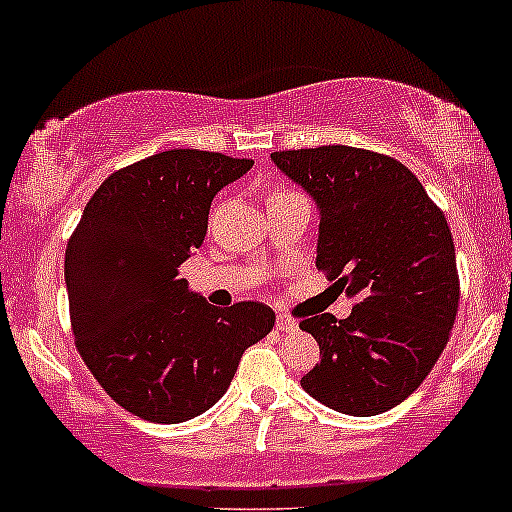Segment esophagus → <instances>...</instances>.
<instances>
[{
	"label": "esophagus",
	"mask_w": 512,
	"mask_h": 512,
	"mask_svg": "<svg viewBox=\"0 0 512 512\" xmlns=\"http://www.w3.org/2000/svg\"><path fill=\"white\" fill-rule=\"evenodd\" d=\"M276 329H280V332H295V329H298V322L290 320V317H285V315H278Z\"/></svg>",
	"instance_id": "34e87169"
}]
</instances>
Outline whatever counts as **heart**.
<instances>
[{
    "label": "heart",
    "instance_id": "heart-1",
    "mask_svg": "<svg viewBox=\"0 0 512 512\" xmlns=\"http://www.w3.org/2000/svg\"><path fill=\"white\" fill-rule=\"evenodd\" d=\"M283 195H290V190H276V192H271V195H268V200H271V197H283Z\"/></svg>",
    "mask_w": 512,
    "mask_h": 512
}]
</instances>
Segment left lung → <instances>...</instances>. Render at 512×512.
I'll return each instance as SVG.
<instances>
[{"instance_id":"1","label":"left lung","mask_w":512,"mask_h":512,"mask_svg":"<svg viewBox=\"0 0 512 512\" xmlns=\"http://www.w3.org/2000/svg\"><path fill=\"white\" fill-rule=\"evenodd\" d=\"M271 158L320 207L317 271L354 298L346 320L322 312L300 322L320 344L300 386L346 415L395 408L437 364L459 310L447 217L383 153L337 144Z\"/></svg>"}]
</instances>
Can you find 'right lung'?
I'll return each instance as SVG.
<instances>
[{"label":"right lung","instance_id":"1","mask_svg":"<svg viewBox=\"0 0 512 512\" xmlns=\"http://www.w3.org/2000/svg\"><path fill=\"white\" fill-rule=\"evenodd\" d=\"M254 161L170 148L95 190L65 249L70 324L82 361L114 403L148 422L210 410L241 354L266 337L263 302L212 307L178 278L200 249L212 197Z\"/></svg>","mask_w":512,"mask_h":512}]
</instances>
